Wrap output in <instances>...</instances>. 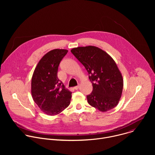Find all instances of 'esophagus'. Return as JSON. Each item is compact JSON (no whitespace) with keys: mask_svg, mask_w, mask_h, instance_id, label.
Wrapping results in <instances>:
<instances>
[{"mask_svg":"<svg viewBox=\"0 0 155 155\" xmlns=\"http://www.w3.org/2000/svg\"><path fill=\"white\" fill-rule=\"evenodd\" d=\"M79 87H80V86H79V85L76 86H75V87H74V89H75V90H77L78 89V88H79Z\"/></svg>","mask_w":155,"mask_h":155,"instance_id":"1","label":"esophagus"}]
</instances>
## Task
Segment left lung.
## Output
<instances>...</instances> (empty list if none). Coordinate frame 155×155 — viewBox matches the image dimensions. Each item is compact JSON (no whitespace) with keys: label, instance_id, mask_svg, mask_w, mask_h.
<instances>
[{"label":"left lung","instance_id":"1","mask_svg":"<svg viewBox=\"0 0 155 155\" xmlns=\"http://www.w3.org/2000/svg\"><path fill=\"white\" fill-rule=\"evenodd\" d=\"M71 52L84 65L93 84L87 102L103 112L115 107L121 97L123 78L114 59L94 46L74 48Z\"/></svg>","mask_w":155,"mask_h":155}]
</instances>
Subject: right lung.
<instances>
[{"mask_svg":"<svg viewBox=\"0 0 155 155\" xmlns=\"http://www.w3.org/2000/svg\"><path fill=\"white\" fill-rule=\"evenodd\" d=\"M65 49H54L44 55L38 62L31 80L33 100L43 112L56 115L67 108L72 92L58 78L61 61L68 53Z\"/></svg>","mask_w":155,"mask_h":155,"instance_id":"add662e5","label":"right lung"}]
</instances>
